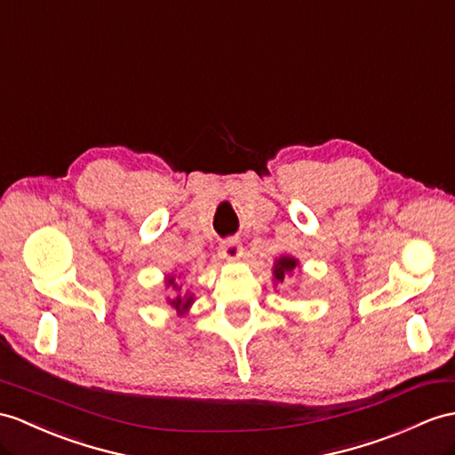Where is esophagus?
<instances>
[{"label": "esophagus", "instance_id": "obj_1", "mask_svg": "<svg viewBox=\"0 0 455 455\" xmlns=\"http://www.w3.org/2000/svg\"><path fill=\"white\" fill-rule=\"evenodd\" d=\"M220 254L221 259H228V260H237L241 254H243V247L237 239H226L224 243L220 245Z\"/></svg>", "mask_w": 455, "mask_h": 455}]
</instances>
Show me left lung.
Here are the masks:
<instances>
[{
	"label": "left lung",
	"instance_id": "obj_1",
	"mask_svg": "<svg viewBox=\"0 0 455 455\" xmlns=\"http://www.w3.org/2000/svg\"><path fill=\"white\" fill-rule=\"evenodd\" d=\"M299 266V260L293 257H280L274 262V282H283L287 274H291Z\"/></svg>",
	"mask_w": 455,
	"mask_h": 455
}]
</instances>
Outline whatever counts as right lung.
<instances>
[{
  "label": "right lung",
  "mask_w": 455,
  "mask_h": 455,
  "mask_svg": "<svg viewBox=\"0 0 455 455\" xmlns=\"http://www.w3.org/2000/svg\"><path fill=\"white\" fill-rule=\"evenodd\" d=\"M175 278H177V275H168V278H165V287H170V291L173 293V297H168V303L175 308L177 313L185 315L191 308V305L195 301V295L189 293V291L183 293L181 285L177 283Z\"/></svg>",
  "instance_id": "right-lung-1"
}]
</instances>
